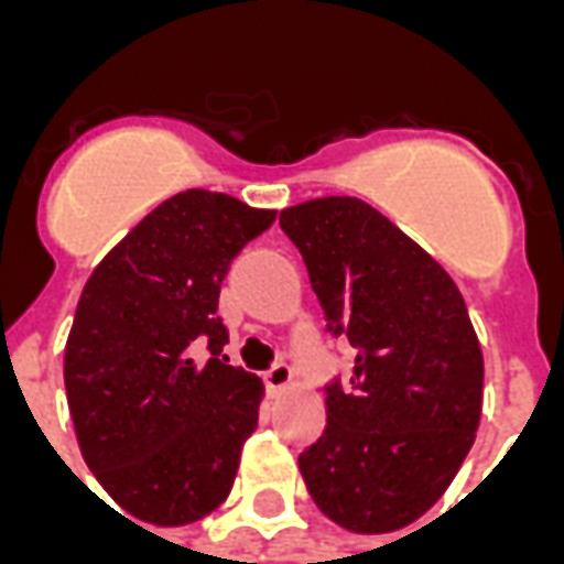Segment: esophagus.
Masks as SVG:
<instances>
[{"mask_svg":"<svg viewBox=\"0 0 564 564\" xmlns=\"http://www.w3.org/2000/svg\"><path fill=\"white\" fill-rule=\"evenodd\" d=\"M265 380H269V387L274 392H283L293 387V368L286 366V362H278V366L269 368V375H265Z\"/></svg>","mask_w":564,"mask_h":564,"instance_id":"esophagus-1","label":"esophagus"}]
</instances>
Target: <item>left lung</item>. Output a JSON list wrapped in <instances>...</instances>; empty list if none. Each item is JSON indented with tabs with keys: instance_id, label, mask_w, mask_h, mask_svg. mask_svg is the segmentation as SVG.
Returning <instances> with one entry per match:
<instances>
[{
	"instance_id": "8db88e82",
	"label": "left lung",
	"mask_w": 564,
	"mask_h": 564,
	"mask_svg": "<svg viewBox=\"0 0 564 564\" xmlns=\"http://www.w3.org/2000/svg\"><path fill=\"white\" fill-rule=\"evenodd\" d=\"M335 335L356 347L350 387L299 456L317 508L356 534L399 532L447 492L484 408V354L459 286L378 208L323 196L281 210Z\"/></svg>"
}]
</instances>
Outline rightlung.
Masks as SVG:
<instances>
[{"instance_id":"1","label":"right lung","mask_w":564,"mask_h":564,"mask_svg":"<svg viewBox=\"0 0 564 564\" xmlns=\"http://www.w3.org/2000/svg\"><path fill=\"white\" fill-rule=\"evenodd\" d=\"M274 214L174 193L84 283L63 362L68 411L84 462L135 520L186 525L232 489L265 387L223 356L217 302L229 262Z\"/></svg>"}]
</instances>
